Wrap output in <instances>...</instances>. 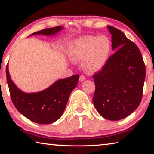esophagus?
<instances>
[{"instance_id":"34e87169","label":"esophagus","mask_w":154,"mask_h":154,"mask_svg":"<svg viewBox=\"0 0 154 154\" xmlns=\"http://www.w3.org/2000/svg\"><path fill=\"white\" fill-rule=\"evenodd\" d=\"M86 79V78L83 75H80V78H79V81H81V82H82V81H84Z\"/></svg>"}]
</instances>
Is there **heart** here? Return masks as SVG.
I'll return each instance as SVG.
<instances>
[{"label": "heart", "instance_id": "1", "mask_svg": "<svg viewBox=\"0 0 154 154\" xmlns=\"http://www.w3.org/2000/svg\"><path fill=\"white\" fill-rule=\"evenodd\" d=\"M110 51V43L105 36L88 35L77 39L69 51L73 61L84 60L83 66L87 72L99 71L106 64Z\"/></svg>", "mask_w": 154, "mask_h": 154}]
</instances>
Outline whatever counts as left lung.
Here are the masks:
<instances>
[{"mask_svg": "<svg viewBox=\"0 0 154 154\" xmlns=\"http://www.w3.org/2000/svg\"><path fill=\"white\" fill-rule=\"evenodd\" d=\"M107 27L112 35V48L116 51L93 75V103L105 119L118 121L136 110L142 101L145 64L134 42L117 28Z\"/></svg>", "mask_w": 154, "mask_h": 154, "instance_id": "obj_1", "label": "left lung"}]
</instances>
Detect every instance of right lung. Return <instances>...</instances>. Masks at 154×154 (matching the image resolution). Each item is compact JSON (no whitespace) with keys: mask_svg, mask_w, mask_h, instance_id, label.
I'll list each match as a JSON object with an SVG mask.
<instances>
[{"mask_svg":"<svg viewBox=\"0 0 154 154\" xmlns=\"http://www.w3.org/2000/svg\"><path fill=\"white\" fill-rule=\"evenodd\" d=\"M62 28L56 26L46 28L32 33L30 36L54 35ZM6 77L11 99L17 110L33 122L48 124L57 121L63 114L70 94L77 85L79 75L60 79L46 90L35 93L23 92L15 85L9 73L8 64L6 66Z\"/></svg>","mask_w":154,"mask_h":154,"instance_id":"1","label":"right lung"}]
</instances>
